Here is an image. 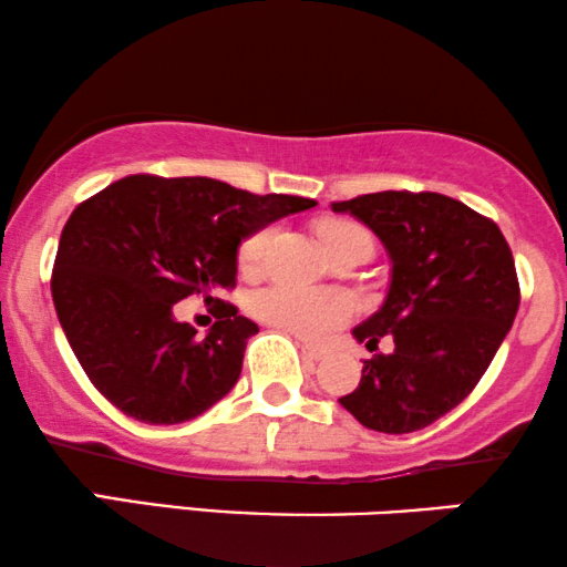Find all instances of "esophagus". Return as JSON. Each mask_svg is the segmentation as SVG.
Wrapping results in <instances>:
<instances>
[{"instance_id": "obj_1", "label": "esophagus", "mask_w": 567, "mask_h": 567, "mask_svg": "<svg viewBox=\"0 0 567 567\" xmlns=\"http://www.w3.org/2000/svg\"><path fill=\"white\" fill-rule=\"evenodd\" d=\"M299 349H301V354L310 359V362H320V359L326 357V349L310 347V343H305V341H299Z\"/></svg>"}]
</instances>
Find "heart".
<instances>
[{"mask_svg":"<svg viewBox=\"0 0 567 567\" xmlns=\"http://www.w3.org/2000/svg\"><path fill=\"white\" fill-rule=\"evenodd\" d=\"M270 237L274 231L260 229L252 237H247L239 247V270L247 276L260 274L266 262ZM320 239L328 252H336L343 245L354 239H370L359 224L351 220H328L320 226ZM252 315L257 320L268 322L270 328L284 330L301 341H326L336 328L351 320L354 315V301L341 291H315V289H297V286H268L252 297Z\"/></svg>","mask_w":567,"mask_h":567,"instance_id":"obj_1","label":"heart"}]
</instances>
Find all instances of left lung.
<instances>
[{"label":"left lung","instance_id":"left-lung-1","mask_svg":"<svg viewBox=\"0 0 567 567\" xmlns=\"http://www.w3.org/2000/svg\"><path fill=\"white\" fill-rule=\"evenodd\" d=\"M378 234L393 274L354 338L367 359L341 406L367 430L406 435L458 406L487 372L520 305L516 262L495 220L437 193H372L330 205Z\"/></svg>","mask_w":567,"mask_h":567}]
</instances>
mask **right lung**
I'll return each mask as SVG.
<instances>
[{
    "label": "right lung",
    "mask_w": 567,
    "mask_h": 567,
    "mask_svg": "<svg viewBox=\"0 0 567 567\" xmlns=\"http://www.w3.org/2000/svg\"><path fill=\"white\" fill-rule=\"evenodd\" d=\"M315 205L153 174L124 176L80 203L59 237L51 297L95 391L145 424L187 422L224 399L257 333L218 299L237 284L241 239ZM187 296L217 305L208 337L173 318Z\"/></svg>",
    "instance_id": "right-lung-1"
}]
</instances>
